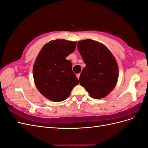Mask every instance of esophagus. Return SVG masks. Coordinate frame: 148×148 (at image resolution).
<instances>
[{"instance_id": "obj_1", "label": "esophagus", "mask_w": 148, "mask_h": 148, "mask_svg": "<svg viewBox=\"0 0 148 148\" xmlns=\"http://www.w3.org/2000/svg\"><path fill=\"white\" fill-rule=\"evenodd\" d=\"M79 76H80V73H78V74L77 75V77L78 78V79L79 78Z\"/></svg>"}]
</instances>
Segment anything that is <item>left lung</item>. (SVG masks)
<instances>
[{"mask_svg": "<svg viewBox=\"0 0 148 148\" xmlns=\"http://www.w3.org/2000/svg\"><path fill=\"white\" fill-rule=\"evenodd\" d=\"M78 50L86 66L79 76V83L95 99H101L113 90L119 77L114 56L105 45L92 39L77 42Z\"/></svg>", "mask_w": 148, "mask_h": 148, "instance_id": "obj_1", "label": "left lung"}]
</instances>
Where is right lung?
<instances>
[{
	"label": "right lung",
	"mask_w": 148,
	"mask_h": 148,
	"mask_svg": "<svg viewBox=\"0 0 148 148\" xmlns=\"http://www.w3.org/2000/svg\"><path fill=\"white\" fill-rule=\"evenodd\" d=\"M76 42L56 39L44 46L35 60L33 74L38 90L47 99L60 102L68 97L79 83L66 57L76 48Z\"/></svg>",
	"instance_id": "add662e5"
}]
</instances>
